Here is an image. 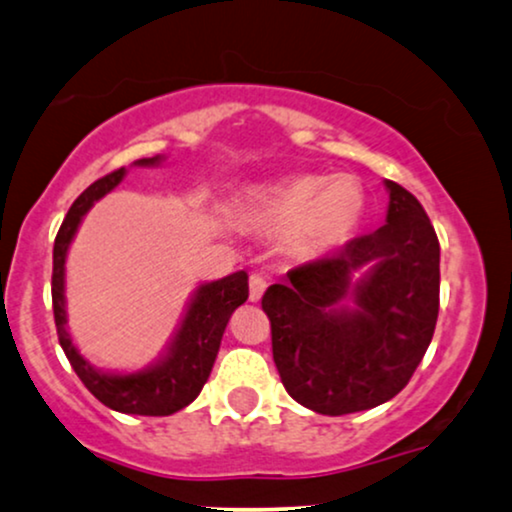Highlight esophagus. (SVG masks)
<instances>
[{"mask_svg":"<svg viewBox=\"0 0 512 512\" xmlns=\"http://www.w3.org/2000/svg\"><path fill=\"white\" fill-rule=\"evenodd\" d=\"M264 290H267V278L260 276V274H252L250 276V300L260 302Z\"/></svg>","mask_w":512,"mask_h":512,"instance_id":"1","label":"esophagus"}]
</instances>
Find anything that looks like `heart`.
Returning <instances> with one entry per match:
<instances>
[{"label": "heart", "mask_w": 512, "mask_h": 512, "mask_svg": "<svg viewBox=\"0 0 512 512\" xmlns=\"http://www.w3.org/2000/svg\"><path fill=\"white\" fill-rule=\"evenodd\" d=\"M368 198L354 174H297L250 196L252 222L269 234H286L297 255H323L357 236Z\"/></svg>", "instance_id": "1"}]
</instances>
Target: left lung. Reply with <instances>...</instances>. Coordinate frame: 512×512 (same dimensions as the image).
I'll return each instance as SVG.
<instances>
[{"instance_id":"obj_1","label":"left lung","mask_w":512,"mask_h":512,"mask_svg":"<svg viewBox=\"0 0 512 512\" xmlns=\"http://www.w3.org/2000/svg\"><path fill=\"white\" fill-rule=\"evenodd\" d=\"M385 186V226L333 257L290 269L286 283L262 297L283 387L323 416L390 401L409 385L435 333L437 234L413 193L390 179ZM359 270L362 278L352 282ZM347 296L352 310L341 304Z\"/></svg>"}]
</instances>
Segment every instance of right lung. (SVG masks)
I'll use <instances>...</instances> for the list:
<instances>
[{"label":"right lung","mask_w":512,"mask_h":512,"mask_svg":"<svg viewBox=\"0 0 512 512\" xmlns=\"http://www.w3.org/2000/svg\"><path fill=\"white\" fill-rule=\"evenodd\" d=\"M158 163L160 155L137 160V165ZM122 177H125V167L96 179L70 205L68 215L63 219L61 229H58L54 241V271H51V304H54L56 333L77 378L101 404L120 413H134V416H170V413L189 406L203 390V385L208 383L226 323H229L231 314L248 300V274L236 271V274L200 286L193 295L189 312L181 321V328L174 335L170 349L155 366L129 375L96 371L77 352L66 331L63 271H66L68 245L73 241L82 217L87 215V210L92 208L96 200L113 191Z\"/></svg>","instance_id":"add662e5"}]
</instances>
